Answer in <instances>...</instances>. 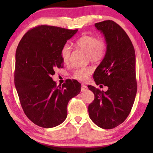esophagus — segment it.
<instances>
[{
	"instance_id": "34e87169",
	"label": "esophagus",
	"mask_w": 153,
	"mask_h": 153,
	"mask_svg": "<svg viewBox=\"0 0 153 153\" xmlns=\"http://www.w3.org/2000/svg\"><path fill=\"white\" fill-rule=\"evenodd\" d=\"M87 90V87L85 85H84V84H82V87H81V91H82V92H84V91H86Z\"/></svg>"
}]
</instances>
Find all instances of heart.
Listing matches in <instances>:
<instances>
[{
	"label": "heart",
	"instance_id": "b5f03b06",
	"mask_svg": "<svg viewBox=\"0 0 153 153\" xmlns=\"http://www.w3.org/2000/svg\"><path fill=\"white\" fill-rule=\"evenodd\" d=\"M75 45L87 53V57L92 62H99L105 56L107 50V43L105 39H98L93 35H83L75 41ZM71 47L69 44H65L62 48L61 56L65 63L70 60ZM91 73L89 68L77 69L74 71L73 77L78 81H85Z\"/></svg>",
	"mask_w": 153,
	"mask_h": 153
}]
</instances>
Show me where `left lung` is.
<instances>
[{
    "instance_id": "8db88e82",
    "label": "left lung",
    "mask_w": 153,
    "mask_h": 153,
    "mask_svg": "<svg viewBox=\"0 0 153 153\" xmlns=\"http://www.w3.org/2000/svg\"><path fill=\"white\" fill-rule=\"evenodd\" d=\"M107 43L105 56L96 68L97 85L108 87L106 91L88 85L95 99L88 106L91 120L103 129H112L125 121L137 93L134 47L126 31L112 20L96 23Z\"/></svg>"
}]
</instances>
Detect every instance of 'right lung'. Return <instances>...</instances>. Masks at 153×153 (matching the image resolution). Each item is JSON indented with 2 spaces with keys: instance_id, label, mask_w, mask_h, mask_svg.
Here are the masks:
<instances>
[{
  "instance_id": "1",
  "label": "right lung",
  "mask_w": 153,
  "mask_h": 153,
  "mask_svg": "<svg viewBox=\"0 0 153 153\" xmlns=\"http://www.w3.org/2000/svg\"><path fill=\"white\" fill-rule=\"evenodd\" d=\"M78 30L41 25L31 29L16 52L14 83L25 114L39 126L51 128L67 117L69 100L78 95L81 84L67 79L56 86L51 77L62 67L61 50Z\"/></svg>"
}]
</instances>
